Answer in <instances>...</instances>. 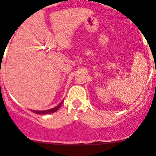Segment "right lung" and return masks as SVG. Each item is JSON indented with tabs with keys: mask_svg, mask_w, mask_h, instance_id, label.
<instances>
[{
	"mask_svg": "<svg viewBox=\"0 0 156 156\" xmlns=\"http://www.w3.org/2000/svg\"><path fill=\"white\" fill-rule=\"evenodd\" d=\"M62 105V102L59 105L56 106L55 108H51L50 109V110H46V111H33V112H34L35 114H37V115H47V114H51V113H53V112H55L56 111H58V108L61 107V105Z\"/></svg>",
	"mask_w": 156,
	"mask_h": 156,
	"instance_id": "add662e5",
	"label": "right lung"
}]
</instances>
